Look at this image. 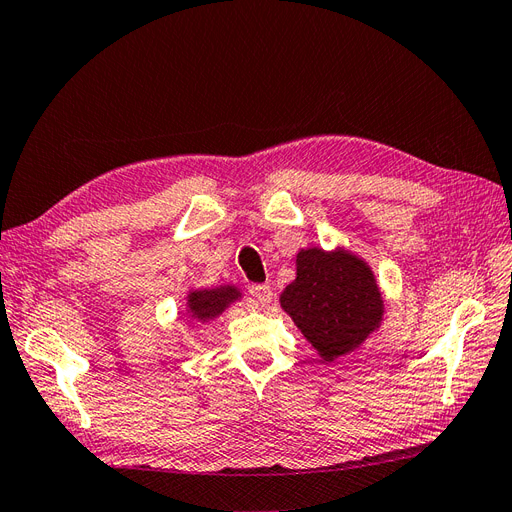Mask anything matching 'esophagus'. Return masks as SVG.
I'll use <instances>...</instances> for the list:
<instances>
[{"instance_id":"1","label":"esophagus","mask_w":512,"mask_h":512,"mask_svg":"<svg viewBox=\"0 0 512 512\" xmlns=\"http://www.w3.org/2000/svg\"><path fill=\"white\" fill-rule=\"evenodd\" d=\"M273 297L269 284H256L250 288V303L256 307H265Z\"/></svg>"}]
</instances>
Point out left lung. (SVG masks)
<instances>
[{"instance_id": "1", "label": "left lung", "mask_w": 512, "mask_h": 512, "mask_svg": "<svg viewBox=\"0 0 512 512\" xmlns=\"http://www.w3.org/2000/svg\"><path fill=\"white\" fill-rule=\"evenodd\" d=\"M280 303L324 361H333L380 327L382 294L367 262L346 250L309 247L297 254V280Z\"/></svg>"}]
</instances>
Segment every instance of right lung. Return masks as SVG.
I'll use <instances>...</instances> for the list:
<instances>
[{
    "label": "right lung",
    "mask_w": 512,
    "mask_h": 512,
    "mask_svg": "<svg viewBox=\"0 0 512 512\" xmlns=\"http://www.w3.org/2000/svg\"><path fill=\"white\" fill-rule=\"evenodd\" d=\"M241 297V292L235 286H218L194 290L188 294V314L196 322H209L218 318L224 309L235 303Z\"/></svg>",
    "instance_id": "obj_1"
}]
</instances>
